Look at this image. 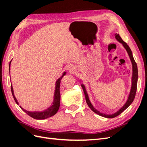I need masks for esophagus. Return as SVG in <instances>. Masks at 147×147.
I'll list each match as a JSON object with an SVG mask.
<instances>
[{"mask_svg":"<svg viewBox=\"0 0 147 147\" xmlns=\"http://www.w3.org/2000/svg\"><path fill=\"white\" fill-rule=\"evenodd\" d=\"M67 69L69 73H74L76 71V68L73 65H69L67 68Z\"/></svg>","mask_w":147,"mask_h":147,"instance_id":"1","label":"esophagus"}]
</instances>
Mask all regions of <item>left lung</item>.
Here are the masks:
<instances>
[{
  "label": "left lung",
  "mask_w": 147,
  "mask_h": 147,
  "mask_svg": "<svg viewBox=\"0 0 147 147\" xmlns=\"http://www.w3.org/2000/svg\"><path fill=\"white\" fill-rule=\"evenodd\" d=\"M115 37L116 39L121 43H122L123 46L124 47V48L126 49V50L128 54V55L129 56L130 60H131V63H132V65H133V76H132V86H131V91H130V93L128 97V99L127 102L125 104V105L121 108L120 110L119 111H117L116 113H115L113 115H105V114H103L100 113L99 111H97V110H96L95 108L93 107V106L92 105V104H91V102L89 100L88 98V96L87 93H86L85 86L84 85H81L82 87L83 88L84 94H85V99H86V104L88 105V107L91 108V110L93 111V112H94L95 113L101 116H103L104 117H107V118H114L117 116H119L120 115L121 113H122L125 110H126L127 108L131 104V103L133 102L134 97L136 96V90H137V84H138V67H137V64L136 63L134 57L133 56V54L131 52V49L129 48V46L127 45V43L126 42H125L122 39V38L121 37V36L117 34H115Z\"/></svg>",
  "instance_id": "left-lung-1"
}]
</instances>
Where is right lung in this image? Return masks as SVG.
<instances>
[{
	"label": "right lung",
	"instance_id": "add662e5",
	"mask_svg": "<svg viewBox=\"0 0 147 147\" xmlns=\"http://www.w3.org/2000/svg\"><path fill=\"white\" fill-rule=\"evenodd\" d=\"M10 63H11V61H10L9 65V71H10ZM65 74H66V73L64 72L63 75H62V76L61 78H59L56 81V90H55V92H54V101H53L52 105L49 107L48 109H47L46 110L43 111H42V112H39V111L30 112V111H28L24 110V108H22L20 106L21 109L22 110L24 111H25L27 114V115H29L31 117L34 118L35 119H39V120L47 119V118L50 117L51 116H54V115H55V114H56V113L57 112V111L59 110V107H60V100H61V94H60V84H61V79L62 78V77ZM11 93H12L13 98H14L15 102H16V104H19L17 99H16V97L14 95L13 89V86H12L11 84Z\"/></svg>",
	"mask_w": 147,
	"mask_h": 147
}]
</instances>
